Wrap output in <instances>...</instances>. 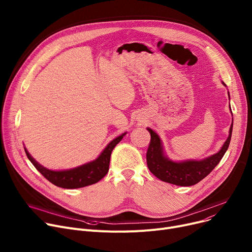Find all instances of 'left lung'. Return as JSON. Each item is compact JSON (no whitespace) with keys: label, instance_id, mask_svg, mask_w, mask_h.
I'll use <instances>...</instances> for the list:
<instances>
[{"label":"left lung","instance_id":"8db88e82","mask_svg":"<svg viewBox=\"0 0 252 252\" xmlns=\"http://www.w3.org/2000/svg\"><path fill=\"white\" fill-rule=\"evenodd\" d=\"M222 84L226 87V85L223 82ZM228 95L230 100L229 92ZM229 108L231 110L230 104ZM232 129H233V118H232V123L229 129L228 138L226 139L223 146L217 153L213 154V156H210L208 158H205L201 160L189 159L183 161H175L169 159L165 156L164 148L159 135L157 132H154L152 129L147 128L151 136L150 143L146 153L147 166L153 175L158 179L161 180L162 182L181 187H189L196 185L204 178H206L209 173L216 167V165L224 157V154L227 151L230 144Z\"/></svg>","mask_w":252,"mask_h":252}]
</instances>
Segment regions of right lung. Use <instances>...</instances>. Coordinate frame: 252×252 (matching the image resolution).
<instances>
[{
	"label": "right lung",
	"instance_id": "obj_1",
	"mask_svg": "<svg viewBox=\"0 0 252 252\" xmlns=\"http://www.w3.org/2000/svg\"><path fill=\"white\" fill-rule=\"evenodd\" d=\"M126 133L127 132L113 139L94 160L77 167L64 170H52L44 167L31 157L26 147H24V149L28 159L51 184L63 189H79L98 183L107 175V172L109 171L112 150L122 140Z\"/></svg>",
	"mask_w": 252,
	"mask_h": 252
}]
</instances>
